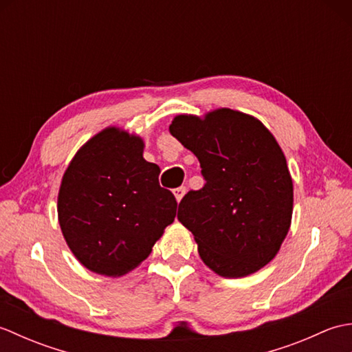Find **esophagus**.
Listing matches in <instances>:
<instances>
[{
  "label": "esophagus",
  "mask_w": 352,
  "mask_h": 352,
  "mask_svg": "<svg viewBox=\"0 0 352 352\" xmlns=\"http://www.w3.org/2000/svg\"><path fill=\"white\" fill-rule=\"evenodd\" d=\"M184 193H186V188H184V186H182V188H177V189H174V195H175V198H177L178 203H180L182 198L184 197Z\"/></svg>",
  "instance_id": "34e87169"
}]
</instances>
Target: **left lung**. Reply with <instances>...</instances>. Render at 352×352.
I'll use <instances>...</instances> for the list:
<instances>
[{"label": "left lung", "instance_id": "8db88e82", "mask_svg": "<svg viewBox=\"0 0 352 352\" xmlns=\"http://www.w3.org/2000/svg\"><path fill=\"white\" fill-rule=\"evenodd\" d=\"M169 131L197 155L206 180L186 193L177 214L199 257L227 278L257 272L278 252L292 221L294 184L280 145L258 119L231 109L204 119L180 115Z\"/></svg>", "mask_w": 352, "mask_h": 352}]
</instances>
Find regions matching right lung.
I'll list each match as a JSON object with an SVG mask.
<instances>
[{
  "instance_id": "add662e5",
  "label": "right lung",
  "mask_w": 352,
  "mask_h": 352,
  "mask_svg": "<svg viewBox=\"0 0 352 352\" xmlns=\"http://www.w3.org/2000/svg\"><path fill=\"white\" fill-rule=\"evenodd\" d=\"M142 153L140 138L111 126L81 146L65 172L58 222L89 271L109 276L131 271L175 219V197L159 184L160 168Z\"/></svg>"
}]
</instances>
